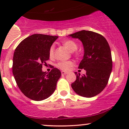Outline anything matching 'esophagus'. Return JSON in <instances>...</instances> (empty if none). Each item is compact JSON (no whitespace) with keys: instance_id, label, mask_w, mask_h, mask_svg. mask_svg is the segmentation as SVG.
Here are the masks:
<instances>
[{"instance_id":"34e87169","label":"esophagus","mask_w":129,"mask_h":129,"mask_svg":"<svg viewBox=\"0 0 129 129\" xmlns=\"http://www.w3.org/2000/svg\"><path fill=\"white\" fill-rule=\"evenodd\" d=\"M61 74H62V75H66V74H67V72H64V71H62Z\"/></svg>"}]
</instances>
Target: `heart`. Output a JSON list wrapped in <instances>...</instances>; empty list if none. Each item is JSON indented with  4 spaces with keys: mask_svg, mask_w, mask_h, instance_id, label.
Segmentation results:
<instances>
[{
    "mask_svg": "<svg viewBox=\"0 0 129 129\" xmlns=\"http://www.w3.org/2000/svg\"><path fill=\"white\" fill-rule=\"evenodd\" d=\"M63 45L70 51H75L78 48V45L75 41L70 39L66 40L63 42ZM54 50L55 47L54 45H51L49 49V55L50 57H53L54 54ZM77 54V53H76ZM74 65V62L72 60H68V61H60L57 63L56 66L59 69L63 71H67Z\"/></svg>",
    "mask_w": 129,
    "mask_h": 129,
    "instance_id": "heart-1",
    "label": "heart"
}]
</instances>
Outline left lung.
Here are the masks:
<instances>
[{"mask_svg":"<svg viewBox=\"0 0 129 129\" xmlns=\"http://www.w3.org/2000/svg\"><path fill=\"white\" fill-rule=\"evenodd\" d=\"M69 36L82 42L84 54L78 68L86 71L82 76L75 72L76 79L72 84V88L81 96H94L106 87L112 72V54L109 44L103 36L91 31H79Z\"/></svg>","mask_w":129,"mask_h":129,"instance_id":"8db88e82","label":"left lung"}]
</instances>
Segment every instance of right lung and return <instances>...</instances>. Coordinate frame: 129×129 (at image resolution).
<instances>
[{"mask_svg": "<svg viewBox=\"0 0 129 129\" xmlns=\"http://www.w3.org/2000/svg\"><path fill=\"white\" fill-rule=\"evenodd\" d=\"M58 36L35 34L23 39L13 55V73L17 86L26 97L34 101L48 98L56 89L61 76L54 68L49 73L42 72V66L50 58L49 49Z\"/></svg>", "mask_w": 129, "mask_h": 129, "instance_id": "right-lung-1", "label": "right lung"}]
</instances>
